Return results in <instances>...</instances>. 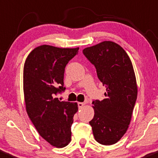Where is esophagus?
<instances>
[{"label": "esophagus", "instance_id": "esophagus-1", "mask_svg": "<svg viewBox=\"0 0 158 158\" xmlns=\"http://www.w3.org/2000/svg\"><path fill=\"white\" fill-rule=\"evenodd\" d=\"M77 105H78V108L79 109H81L84 106V103H81V102H79V103H77Z\"/></svg>", "mask_w": 158, "mask_h": 158}]
</instances>
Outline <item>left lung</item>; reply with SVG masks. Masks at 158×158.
Returning <instances> with one entry per match:
<instances>
[{
    "label": "left lung",
    "mask_w": 158,
    "mask_h": 158,
    "mask_svg": "<svg viewBox=\"0 0 158 158\" xmlns=\"http://www.w3.org/2000/svg\"><path fill=\"white\" fill-rule=\"evenodd\" d=\"M95 66L106 87L103 100H94V116L90 122L94 139L103 145L118 142L130 124L137 100L138 87L132 64L117 43L104 41L83 50Z\"/></svg>",
    "instance_id": "1"
}]
</instances>
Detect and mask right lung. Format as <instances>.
<instances>
[{
	"label": "right lung",
	"mask_w": 158,
	"mask_h": 158,
	"mask_svg": "<svg viewBox=\"0 0 158 158\" xmlns=\"http://www.w3.org/2000/svg\"><path fill=\"white\" fill-rule=\"evenodd\" d=\"M79 48L43 45L27 56L23 67V93L27 114L37 131L56 148L71 141V127L77 103L60 101L55 96L65 90L64 68Z\"/></svg>",
	"instance_id": "1"
}]
</instances>
